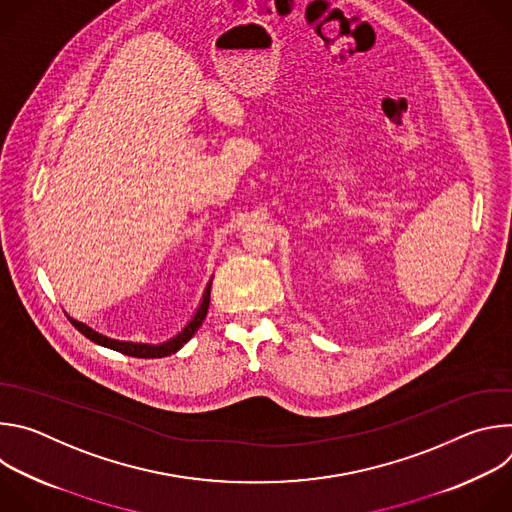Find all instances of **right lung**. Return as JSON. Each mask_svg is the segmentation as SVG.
<instances>
[{"mask_svg":"<svg viewBox=\"0 0 512 512\" xmlns=\"http://www.w3.org/2000/svg\"><path fill=\"white\" fill-rule=\"evenodd\" d=\"M208 304H210V287H206V291H204V300H202V304H200L198 312L194 314V318L190 320V324H188V326H186V328H184L176 338H172V340H168V342H164V344H158V346L111 340V338H105V336H101V334L93 332L91 328H87L85 324H81V322H77V320H72V318H68V320H70V324L75 326L83 336H87L89 340H93V342H97V344H101V346H107V348H113V350H117V352H121V354L137 356V358H162V356H168V354H174L176 350H180V348H182V346H184V344L194 336V332L200 328L202 320L206 318Z\"/></svg>","mask_w":512,"mask_h":512,"instance_id":"right-lung-1","label":"right lung"}]
</instances>
